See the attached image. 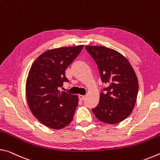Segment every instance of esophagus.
Instances as JSON below:
<instances>
[{"label": "esophagus", "instance_id": "34e87169", "mask_svg": "<svg viewBox=\"0 0 160 160\" xmlns=\"http://www.w3.org/2000/svg\"><path fill=\"white\" fill-rule=\"evenodd\" d=\"M78 97H79V99L81 100V101H82V100L85 99V95H81V94H80V95L78 96Z\"/></svg>", "mask_w": 160, "mask_h": 160}]
</instances>
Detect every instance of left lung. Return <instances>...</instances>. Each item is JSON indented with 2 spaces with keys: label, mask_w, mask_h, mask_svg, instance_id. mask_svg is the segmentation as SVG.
Wrapping results in <instances>:
<instances>
[{
  "label": "left lung",
  "mask_w": 160,
  "mask_h": 160,
  "mask_svg": "<svg viewBox=\"0 0 160 160\" xmlns=\"http://www.w3.org/2000/svg\"><path fill=\"white\" fill-rule=\"evenodd\" d=\"M85 48L95 61L102 81L108 85L92 111L102 122L120 123L131 114L136 102V74L128 59L118 51L102 46H86Z\"/></svg>",
  "instance_id": "1"
}]
</instances>
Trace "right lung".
<instances>
[{"mask_svg": "<svg viewBox=\"0 0 160 160\" xmlns=\"http://www.w3.org/2000/svg\"><path fill=\"white\" fill-rule=\"evenodd\" d=\"M84 45L46 51L32 63L26 81L28 106L35 117L48 128L59 130L71 122L78 97L58 90L68 82L65 70L79 55Z\"/></svg>", "mask_w": 160, "mask_h": 160, "instance_id": "add662e5", "label": "right lung"}]
</instances>
